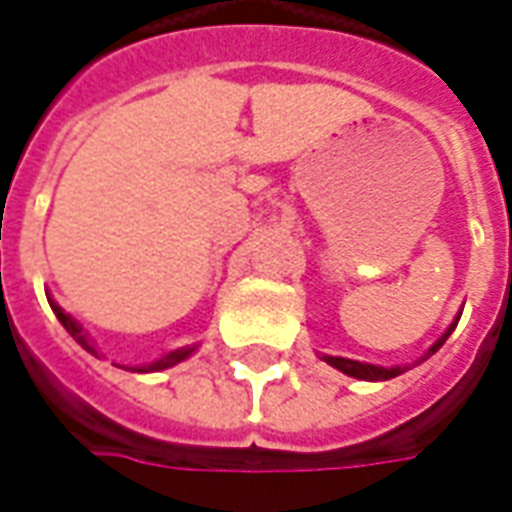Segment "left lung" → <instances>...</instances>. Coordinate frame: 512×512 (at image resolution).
<instances>
[{
	"label": "left lung",
	"instance_id": "obj_1",
	"mask_svg": "<svg viewBox=\"0 0 512 512\" xmlns=\"http://www.w3.org/2000/svg\"><path fill=\"white\" fill-rule=\"evenodd\" d=\"M458 317H461V312L456 314V320L445 328V333L439 336L437 342L431 344L429 350H426V355L420 358L418 363H423L426 358H431L434 352L442 347V344L448 342V336L453 333V328L458 325ZM323 361L328 363V366H333V369H339L342 374H347V377H355V380H366V382H380V380H391V377H399V374H404L410 366H374V363H361V361H352V358H342V355H323Z\"/></svg>",
	"mask_w": 512,
	"mask_h": 512
}]
</instances>
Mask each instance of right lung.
Returning a JSON list of instances; mask_svg holds the SVG:
<instances>
[{"instance_id": "1", "label": "right lung", "mask_w": 512, "mask_h": 512, "mask_svg": "<svg viewBox=\"0 0 512 512\" xmlns=\"http://www.w3.org/2000/svg\"><path fill=\"white\" fill-rule=\"evenodd\" d=\"M45 295H48V293H45ZM48 304H51V309H54V314H56V317H59V323L64 325V331L70 333V336H73L75 342L81 344L83 350L92 352V355H97V358H100V352H97V347H94V344H92V339L86 336V331H83V328H81V323H75L73 317H70V314L64 312L62 306L56 304V301H54V298H51V295H48ZM195 350H198V344H187V347H179V350L165 352V355H162V358H157V361L140 363V366H127V369H130V372H138V374L162 372V369H170V366H176V363L187 361L189 355H192V352H195Z\"/></svg>"}]
</instances>
